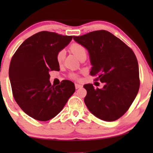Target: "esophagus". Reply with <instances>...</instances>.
Listing matches in <instances>:
<instances>
[{
  "label": "esophagus",
  "instance_id": "esophagus-1",
  "mask_svg": "<svg viewBox=\"0 0 153 153\" xmlns=\"http://www.w3.org/2000/svg\"><path fill=\"white\" fill-rule=\"evenodd\" d=\"M82 87V85H80V84H78V83H75V88H76V89H78V88H80Z\"/></svg>",
  "mask_w": 153,
  "mask_h": 153
}]
</instances>
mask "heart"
<instances>
[{
	"instance_id": "obj_1",
	"label": "heart",
	"mask_w": 153,
	"mask_h": 153,
	"mask_svg": "<svg viewBox=\"0 0 153 153\" xmlns=\"http://www.w3.org/2000/svg\"><path fill=\"white\" fill-rule=\"evenodd\" d=\"M70 50L76 56V57L78 58L80 57L81 55H83V54H86V49H85V47H83V46L79 45V44H73V45L70 47ZM65 56V53L64 50H61V51L58 52L57 56H56L58 62L61 63L62 61L64 59ZM71 77L75 78V77H76V75L74 74H71Z\"/></svg>"
}]
</instances>
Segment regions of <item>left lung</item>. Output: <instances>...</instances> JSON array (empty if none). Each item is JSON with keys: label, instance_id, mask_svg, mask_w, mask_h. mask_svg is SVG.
I'll return each mask as SVG.
<instances>
[{"label": "left lung", "instance_id": "1", "mask_svg": "<svg viewBox=\"0 0 153 153\" xmlns=\"http://www.w3.org/2000/svg\"><path fill=\"white\" fill-rule=\"evenodd\" d=\"M74 40L88 50L91 74L104 83L95 88L83 85L84 102L88 110L102 120L114 121L129 109L139 89V65L134 53L120 39L106 30H97Z\"/></svg>", "mask_w": 153, "mask_h": 153}]
</instances>
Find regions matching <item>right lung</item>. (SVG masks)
<instances>
[{"instance_id": "1", "label": "right lung", "mask_w": 153, "mask_h": 153, "mask_svg": "<svg viewBox=\"0 0 153 153\" xmlns=\"http://www.w3.org/2000/svg\"><path fill=\"white\" fill-rule=\"evenodd\" d=\"M72 36L42 31L26 39L12 58L9 78L14 100L27 115L47 121L61 111L75 92L74 83H50V71L60 70L57 54L67 47Z\"/></svg>"}]
</instances>
